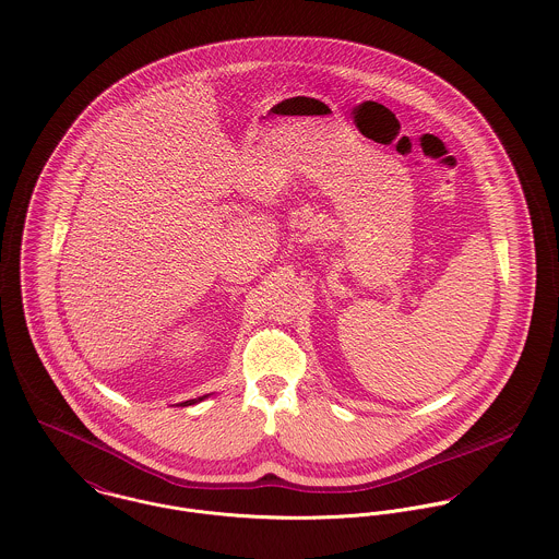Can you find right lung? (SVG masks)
Returning <instances> with one entry per match:
<instances>
[{"instance_id": "right-lung-1", "label": "right lung", "mask_w": 559, "mask_h": 559, "mask_svg": "<svg viewBox=\"0 0 559 559\" xmlns=\"http://www.w3.org/2000/svg\"><path fill=\"white\" fill-rule=\"evenodd\" d=\"M210 394H203V396H197V399H190V401H185V403H180L178 407H188V405H194V403H201L203 399H207Z\"/></svg>"}]
</instances>
